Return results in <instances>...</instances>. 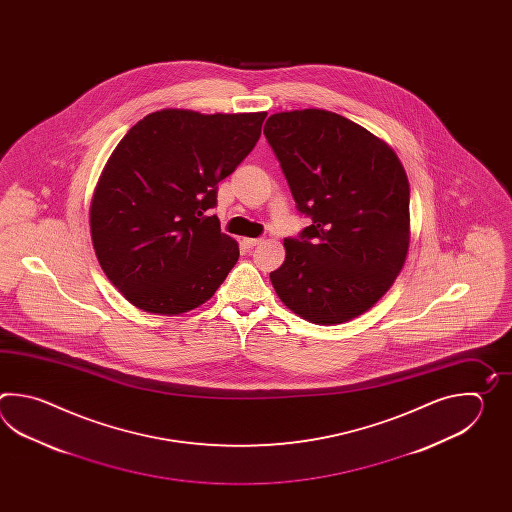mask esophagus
I'll return each instance as SVG.
<instances>
[{"instance_id": "esophagus-1", "label": "esophagus", "mask_w": 512, "mask_h": 512, "mask_svg": "<svg viewBox=\"0 0 512 512\" xmlns=\"http://www.w3.org/2000/svg\"><path fill=\"white\" fill-rule=\"evenodd\" d=\"M243 243L252 249V247H256V245H260L261 238H243Z\"/></svg>"}]
</instances>
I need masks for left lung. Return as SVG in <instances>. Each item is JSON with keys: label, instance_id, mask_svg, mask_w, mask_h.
I'll list each match as a JSON object with an SVG mask.
<instances>
[{"label": "left lung", "instance_id": "obj_1", "mask_svg": "<svg viewBox=\"0 0 512 512\" xmlns=\"http://www.w3.org/2000/svg\"><path fill=\"white\" fill-rule=\"evenodd\" d=\"M263 133L298 210L311 216L272 287L320 326L366 313L403 271L410 247V185L397 153L357 122L326 109L274 113Z\"/></svg>", "mask_w": 512, "mask_h": 512}]
</instances>
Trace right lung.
Masks as SVG:
<instances>
[{
    "label": "right lung",
    "mask_w": 512,
    "mask_h": 512,
    "mask_svg": "<svg viewBox=\"0 0 512 512\" xmlns=\"http://www.w3.org/2000/svg\"><path fill=\"white\" fill-rule=\"evenodd\" d=\"M267 111L161 109L122 137L98 177L91 241L102 271L146 313L183 315L210 300L240 258L205 216L260 139Z\"/></svg>",
    "instance_id": "right-lung-1"
}]
</instances>
